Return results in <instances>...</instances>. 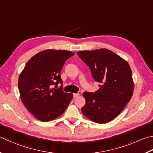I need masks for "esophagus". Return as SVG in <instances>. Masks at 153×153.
Returning a JSON list of instances; mask_svg holds the SVG:
<instances>
[{"label":"esophagus","instance_id":"34e87169","mask_svg":"<svg viewBox=\"0 0 153 153\" xmlns=\"http://www.w3.org/2000/svg\"><path fill=\"white\" fill-rule=\"evenodd\" d=\"M79 95H80V94H79V93H77V94H74V98H77V97L79 96Z\"/></svg>","mask_w":153,"mask_h":153}]
</instances>
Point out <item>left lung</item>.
<instances>
[{"label": "left lung", "mask_w": 153, "mask_h": 153, "mask_svg": "<svg viewBox=\"0 0 153 153\" xmlns=\"http://www.w3.org/2000/svg\"><path fill=\"white\" fill-rule=\"evenodd\" d=\"M90 68L95 81L100 83L95 93H83L84 116L96 123L114 120L124 110L134 91L132 70L126 60L107 49L77 53Z\"/></svg>", "instance_id": "1"}]
</instances>
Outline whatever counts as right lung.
<instances>
[{
  "mask_svg": "<svg viewBox=\"0 0 153 153\" xmlns=\"http://www.w3.org/2000/svg\"><path fill=\"white\" fill-rule=\"evenodd\" d=\"M74 55L66 50H44L30 58L19 75L22 102L39 120L49 122L58 118L73 99V94L51 87L62 84L61 71L66 60Z\"/></svg>",
  "mask_w": 153,
  "mask_h": 153,
  "instance_id": "1",
  "label": "right lung"
}]
</instances>
